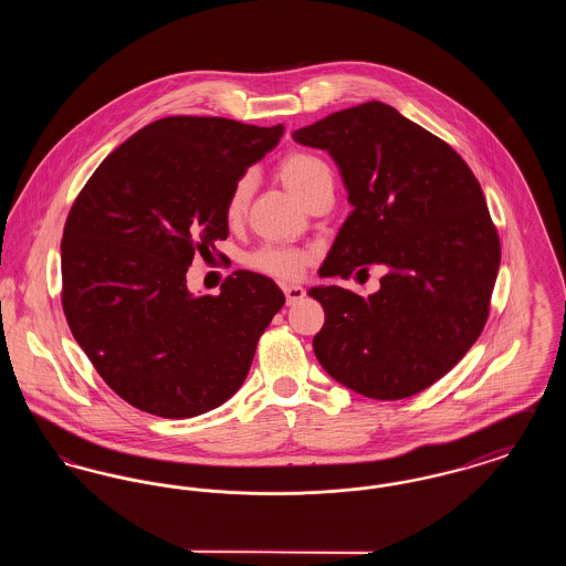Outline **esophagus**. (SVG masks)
<instances>
[{
    "instance_id": "obj_1",
    "label": "esophagus",
    "mask_w": 566,
    "mask_h": 566,
    "mask_svg": "<svg viewBox=\"0 0 566 566\" xmlns=\"http://www.w3.org/2000/svg\"><path fill=\"white\" fill-rule=\"evenodd\" d=\"M282 291H284V295H286V303H289V305H295L296 301H301V298L305 296V291H303L301 286H296V284H289V286H284Z\"/></svg>"
}]
</instances>
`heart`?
I'll return each mask as SVG.
<instances>
[{"label":"heart","mask_w":566,"mask_h":566,"mask_svg":"<svg viewBox=\"0 0 566 566\" xmlns=\"http://www.w3.org/2000/svg\"><path fill=\"white\" fill-rule=\"evenodd\" d=\"M277 174L286 185V189L295 192L303 203L318 190L333 189L331 167L312 153L296 150L286 155L277 165ZM250 195H252L250 176L238 178L224 201V218L229 222L242 220ZM307 263H310L307 252L295 250V248H280V245L259 248L248 256V265L252 270L271 275L275 280H296Z\"/></svg>","instance_id":"b5f03b06"}]
</instances>
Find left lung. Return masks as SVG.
I'll list each match as a JSON object with an SVG mask.
<instances>
[{
  "mask_svg": "<svg viewBox=\"0 0 566 566\" xmlns=\"http://www.w3.org/2000/svg\"><path fill=\"white\" fill-rule=\"evenodd\" d=\"M293 137L331 153L354 206L321 275L388 270L374 295L310 291L324 307L316 358L369 399L418 395L469 352L490 314L501 242L482 187L450 144L381 102Z\"/></svg>",
  "mask_w": 566,
  "mask_h": 566,
  "instance_id": "obj_1",
  "label": "left lung"
}]
</instances>
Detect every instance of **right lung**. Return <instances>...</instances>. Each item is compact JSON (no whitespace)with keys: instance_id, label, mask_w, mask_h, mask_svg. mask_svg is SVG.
<instances>
[{"instance_id":"1","label":"right lung","mask_w":566,"mask_h":566,"mask_svg":"<svg viewBox=\"0 0 566 566\" xmlns=\"http://www.w3.org/2000/svg\"><path fill=\"white\" fill-rule=\"evenodd\" d=\"M282 135L284 125L167 116L109 153L78 192L61 240V305L123 401L180 420L240 390L284 293L238 270L220 295L195 296L187 271L227 240L229 190Z\"/></svg>"}]
</instances>
